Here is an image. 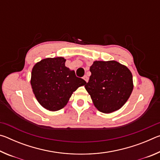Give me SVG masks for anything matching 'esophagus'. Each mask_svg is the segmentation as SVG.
<instances>
[{
    "mask_svg": "<svg viewBox=\"0 0 160 160\" xmlns=\"http://www.w3.org/2000/svg\"><path fill=\"white\" fill-rule=\"evenodd\" d=\"M83 79L85 80V82H88V76H87V75H85V76L83 77Z\"/></svg>",
    "mask_w": 160,
    "mask_h": 160,
    "instance_id": "34e87169",
    "label": "esophagus"
}]
</instances>
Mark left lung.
<instances>
[{"label": "left lung", "instance_id": "8db88e82", "mask_svg": "<svg viewBox=\"0 0 160 160\" xmlns=\"http://www.w3.org/2000/svg\"><path fill=\"white\" fill-rule=\"evenodd\" d=\"M85 88L99 112L109 113L122 107L133 89L132 75L126 66L115 61H94Z\"/></svg>", "mask_w": 160, "mask_h": 160}]
</instances>
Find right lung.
Masks as SVG:
<instances>
[{
	"instance_id": "add662e5",
	"label": "right lung",
	"mask_w": 160,
	"mask_h": 160,
	"mask_svg": "<svg viewBox=\"0 0 160 160\" xmlns=\"http://www.w3.org/2000/svg\"><path fill=\"white\" fill-rule=\"evenodd\" d=\"M63 57L47 58L34 65L31 85L37 101L47 110H60L66 106L72 94L86 82L65 66Z\"/></svg>"
}]
</instances>
